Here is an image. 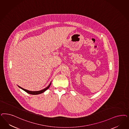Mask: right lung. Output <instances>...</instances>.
<instances>
[{
	"label": "right lung",
	"mask_w": 129,
	"mask_h": 129,
	"mask_svg": "<svg viewBox=\"0 0 129 129\" xmlns=\"http://www.w3.org/2000/svg\"><path fill=\"white\" fill-rule=\"evenodd\" d=\"M51 83H52V82H50V84L48 85V86L47 87H46L45 88H44V89H43V90H40V91H29V90H26V89H24V88H23L21 87L20 86H18V85H17V86H18V87L20 88V89H22L23 90H24V91L26 92L27 93H29V94H33V95H37V94H41L42 93L45 92V91H46V90H47L49 88V87H50V85H51Z\"/></svg>",
	"instance_id": "add662e5"
}]
</instances>
